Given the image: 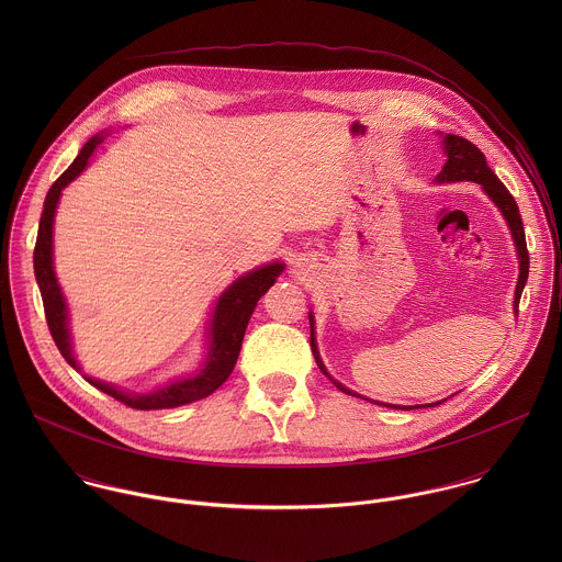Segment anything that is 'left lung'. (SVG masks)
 I'll return each instance as SVG.
<instances>
[{"label": "left lung", "mask_w": 562, "mask_h": 562, "mask_svg": "<svg viewBox=\"0 0 562 562\" xmlns=\"http://www.w3.org/2000/svg\"><path fill=\"white\" fill-rule=\"evenodd\" d=\"M443 145H446L448 161H446L443 170L437 175V181H474V183H481L484 192L502 210V214H504V218H506V223H508V227L513 232V240H515L517 252H519V281H517V290H515V312H517L524 285L528 281V268H530V257H528V246H526V234H524V223H521L519 207H517L513 194L506 190V186L488 168L484 154H482L476 145H472L468 138H461V136H454V134L443 136ZM312 352L316 357V363H318L322 374L328 376V372H326V368L322 363L321 355H318V346H316V337H314V322H312ZM333 385L339 392L348 394V396H357L355 392L346 390L337 381H333ZM376 404H385V402H376ZM435 404H441V402H435ZM385 406H390V404H385ZM392 408H406V406H392ZM408 408H415V406H408Z\"/></svg>", "instance_id": "obj_1"}]
</instances>
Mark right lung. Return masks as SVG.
<instances>
[{
	"mask_svg": "<svg viewBox=\"0 0 562 562\" xmlns=\"http://www.w3.org/2000/svg\"><path fill=\"white\" fill-rule=\"evenodd\" d=\"M101 143H103V136L90 138L81 147L74 164L52 183V188L45 196L43 216L38 223V236H36V246H34V274H36L38 288H41L47 326H49V333H52L60 355L74 368H78V363L71 355V341H69V328H67V305H65L60 285L54 274V263H52V227H54V214H56V205H58L63 188L80 175L88 164V158ZM281 270H283V263H270L255 272H248L221 296L214 318H212V350H210L207 363L192 379L177 381V383L161 387L158 392L147 394V396H132V394L119 392L116 387H112L108 383H99L94 379H86V381L90 385H94L97 390H101L103 394L112 396L114 401L123 402L125 406H132L138 411L172 408L179 404H188V402L201 401V398L210 396L234 372L238 355H240L244 330L252 316V310L257 307V301L266 294V290L274 283V279L281 274Z\"/></svg>",
	"mask_w": 562,
	"mask_h": 562,
	"instance_id": "obj_1",
	"label": "right lung"
}]
</instances>
